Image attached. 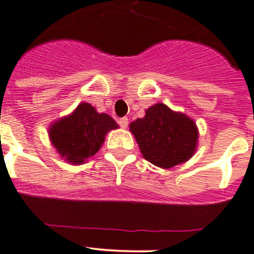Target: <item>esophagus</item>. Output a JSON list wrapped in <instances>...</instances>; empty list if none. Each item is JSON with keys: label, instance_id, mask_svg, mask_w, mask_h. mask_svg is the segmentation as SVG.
<instances>
[{"label": "esophagus", "instance_id": "1", "mask_svg": "<svg viewBox=\"0 0 254 254\" xmlns=\"http://www.w3.org/2000/svg\"><path fill=\"white\" fill-rule=\"evenodd\" d=\"M118 123H119L120 127H123V129H125V127H127V118H120L119 120H118Z\"/></svg>", "mask_w": 254, "mask_h": 254}]
</instances>
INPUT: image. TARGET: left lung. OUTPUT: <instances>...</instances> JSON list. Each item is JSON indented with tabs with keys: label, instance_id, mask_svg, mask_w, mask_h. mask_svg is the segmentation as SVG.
<instances>
[{
	"label": "left lung",
	"instance_id": "obj_1",
	"mask_svg": "<svg viewBox=\"0 0 254 254\" xmlns=\"http://www.w3.org/2000/svg\"><path fill=\"white\" fill-rule=\"evenodd\" d=\"M129 127L142 156L161 169L186 162L197 147L198 130L195 122L162 103L150 107L144 118Z\"/></svg>",
	"mask_w": 254,
	"mask_h": 254
}]
</instances>
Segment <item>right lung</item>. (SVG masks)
Segmentation results:
<instances>
[{
    "mask_svg": "<svg viewBox=\"0 0 254 254\" xmlns=\"http://www.w3.org/2000/svg\"><path fill=\"white\" fill-rule=\"evenodd\" d=\"M118 127L110 115L98 113L94 107L82 103L72 114L53 123L48 134L61 157L80 165L99 151L108 131Z\"/></svg>",
    "mask_w": 254,
    "mask_h": 254,
    "instance_id": "add662e5",
    "label": "right lung"
}]
</instances>
